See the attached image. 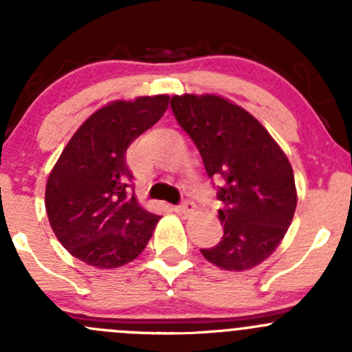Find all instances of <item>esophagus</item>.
<instances>
[{
    "mask_svg": "<svg viewBox=\"0 0 352 352\" xmlns=\"http://www.w3.org/2000/svg\"><path fill=\"white\" fill-rule=\"evenodd\" d=\"M194 211H196V204H194V202H190V201L182 202V204L177 206V208H175V212H177V214H180V216H190Z\"/></svg>",
    "mask_w": 352,
    "mask_h": 352,
    "instance_id": "34e87169",
    "label": "esophagus"
}]
</instances>
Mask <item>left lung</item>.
Returning <instances> with one entry per match:
<instances>
[{
  "label": "left lung",
  "instance_id": "1",
  "mask_svg": "<svg viewBox=\"0 0 352 352\" xmlns=\"http://www.w3.org/2000/svg\"><path fill=\"white\" fill-rule=\"evenodd\" d=\"M173 113L192 138L208 175L221 182L218 199L223 239L202 248L225 271H248L285 239L296 209L291 163L250 112L219 95H173Z\"/></svg>",
  "mask_w": 352,
  "mask_h": 352
}]
</instances>
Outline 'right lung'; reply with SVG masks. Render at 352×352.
I'll return each instance as SVG.
<instances>
[{
    "label": "right lung",
    "mask_w": 352,
    "mask_h": 352,
    "mask_svg": "<svg viewBox=\"0 0 352 352\" xmlns=\"http://www.w3.org/2000/svg\"><path fill=\"white\" fill-rule=\"evenodd\" d=\"M168 95L113 100L91 113L51 170L45 211L63 247L97 269L133 262L150 242L162 216L131 192L126 151L160 120Z\"/></svg>",
    "instance_id": "1"
}]
</instances>
